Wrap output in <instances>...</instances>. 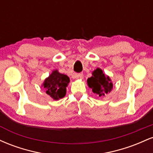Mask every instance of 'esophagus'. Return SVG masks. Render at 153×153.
I'll return each mask as SVG.
<instances>
[{
	"label": "esophagus",
	"mask_w": 153,
	"mask_h": 153,
	"mask_svg": "<svg viewBox=\"0 0 153 153\" xmlns=\"http://www.w3.org/2000/svg\"><path fill=\"white\" fill-rule=\"evenodd\" d=\"M74 78H80V79H82L83 78V74L82 73H78V74H74Z\"/></svg>",
	"instance_id": "obj_1"
}]
</instances>
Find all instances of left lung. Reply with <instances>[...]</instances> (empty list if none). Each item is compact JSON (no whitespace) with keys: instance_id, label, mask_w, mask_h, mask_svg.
I'll return each mask as SVG.
<instances>
[{"instance_id":"1","label":"left lung","mask_w":153,"mask_h":153,"mask_svg":"<svg viewBox=\"0 0 153 153\" xmlns=\"http://www.w3.org/2000/svg\"><path fill=\"white\" fill-rule=\"evenodd\" d=\"M87 82L93 92L99 96H105V94L109 93L113 87L109 77L106 76L99 68L93 72V76L88 79Z\"/></svg>"}]
</instances>
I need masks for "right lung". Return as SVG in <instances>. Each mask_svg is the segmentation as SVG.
<instances>
[{
  "label": "right lung",
  "mask_w": 153,
  "mask_h": 153,
  "mask_svg": "<svg viewBox=\"0 0 153 153\" xmlns=\"http://www.w3.org/2000/svg\"><path fill=\"white\" fill-rule=\"evenodd\" d=\"M69 82L70 78L66 75L55 71L45 80L43 86L49 96L54 100H58L65 96L66 87Z\"/></svg>",
  "instance_id": "1"
}]
</instances>
